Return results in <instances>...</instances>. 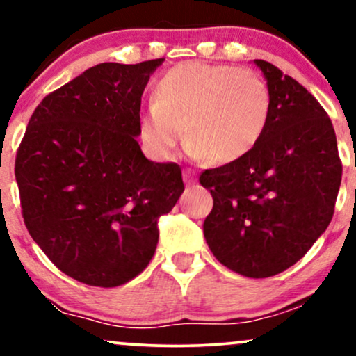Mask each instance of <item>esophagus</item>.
<instances>
[{
  "mask_svg": "<svg viewBox=\"0 0 356 356\" xmlns=\"http://www.w3.org/2000/svg\"><path fill=\"white\" fill-rule=\"evenodd\" d=\"M184 181L187 184H194L195 182V172L192 169H186L184 170Z\"/></svg>",
  "mask_w": 356,
  "mask_h": 356,
  "instance_id": "esophagus-1",
  "label": "esophagus"
}]
</instances>
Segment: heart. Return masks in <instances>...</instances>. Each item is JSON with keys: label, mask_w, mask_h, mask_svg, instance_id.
<instances>
[{"label": "heart", "mask_w": 356, "mask_h": 356, "mask_svg": "<svg viewBox=\"0 0 356 356\" xmlns=\"http://www.w3.org/2000/svg\"><path fill=\"white\" fill-rule=\"evenodd\" d=\"M266 81L249 68L184 61L157 80L154 102L138 113V136L161 161L182 142L212 164H231L256 149L271 118Z\"/></svg>", "instance_id": "heart-1"}]
</instances>
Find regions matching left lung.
<instances>
[{"label":"left lung","instance_id":"8db88e82","mask_svg":"<svg viewBox=\"0 0 356 356\" xmlns=\"http://www.w3.org/2000/svg\"><path fill=\"white\" fill-rule=\"evenodd\" d=\"M271 93V118L256 149L204 170L214 206L204 238L224 266L269 277L298 263L328 227L341 184L332 120L312 93L269 61L254 60Z\"/></svg>","mask_w":356,"mask_h":356}]
</instances>
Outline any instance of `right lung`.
<instances>
[{
  "label": "right lung",
  "mask_w": 356,
  "mask_h": 356,
  "mask_svg": "<svg viewBox=\"0 0 356 356\" xmlns=\"http://www.w3.org/2000/svg\"><path fill=\"white\" fill-rule=\"evenodd\" d=\"M164 58L100 63L35 108L15 162L24 226L60 271L113 288L152 259L157 220L184 192L181 167L138 145L144 88Z\"/></svg>",
  "instance_id": "obj_1"
}]
</instances>
